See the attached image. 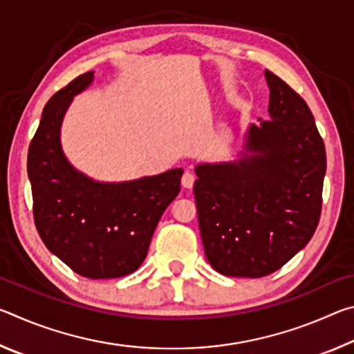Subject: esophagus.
<instances>
[{"label":"esophagus","instance_id":"1","mask_svg":"<svg viewBox=\"0 0 354 354\" xmlns=\"http://www.w3.org/2000/svg\"><path fill=\"white\" fill-rule=\"evenodd\" d=\"M194 183H195V175L192 171H185L184 175H183V178H181V184H183V187H185V189H192L194 187Z\"/></svg>","mask_w":354,"mask_h":354}]
</instances>
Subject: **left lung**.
<instances>
[{
	"instance_id": "left-lung-1",
	"label": "left lung",
	"mask_w": 354,
	"mask_h": 354,
	"mask_svg": "<svg viewBox=\"0 0 354 354\" xmlns=\"http://www.w3.org/2000/svg\"><path fill=\"white\" fill-rule=\"evenodd\" d=\"M270 120L250 124L242 158L198 164L195 203L207 262L225 277H267L314 236L325 143L292 87L266 70Z\"/></svg>"
}]
</instances>
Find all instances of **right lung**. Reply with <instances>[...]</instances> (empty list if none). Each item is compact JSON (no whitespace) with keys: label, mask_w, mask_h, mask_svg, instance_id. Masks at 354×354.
Returning <instances> with one entry per match:
<instances>
[{"label":"right lung","mask_w":354,"mask_h":354,"mask_svg":"<svg viewBox=\"0 0 354 354\" xmlns=\"http://www.w3.org/2000/svg\"><path fill=\"white\" fill-rule=\"evenodd\" d=\"M87 71L48 101L28 151L34 221L46 248L91 279L120 278L145 261L153 232L176 198L183 169L124 183H100L77 171L61 147V124Z\"/></svg>","instance_id":"right-lung-1"}]
</instances>
